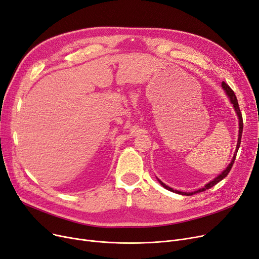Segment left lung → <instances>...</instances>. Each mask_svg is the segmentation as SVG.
<instances>
[{
    "label": "left lung",
    "mask_w": 259,
    "mask_h": 259,
    "mask_svg": "<svg viewBox=\"0 0 259 259\" xmlns=\"http://www.w3.org/2000/svg\"><path fill=\"white\" fill-rule=\"evenodd\" d=\"M222 88L224 89V91L227 92V94H228V96L230 97V99H231V102H232V104H233V106H234V108H235V111H236V113H237V115H238V118H239V137H238V143H237V147H236V151H235V154H234V156H233V160H232V162L230 163V165L228 166V168L226 170H224L221 175H219L216 179H213L212 181H210L208 184H206L203 188H201V189H199V190H196V192H194V193H182V192H179V190H175V189H172V188H170L169 186H167L166 184H164L162 181H160L159 180V182L161 183V185L164 187V188H166V189H168V190H170V192H174V193H176V194H180V195H184V196H193L194 194H197V193H201V192H204V190H206V189H209L210 187H212V186H215L217 183H219L221 180H223L224 178H226L228 175H229V172L231 171V169H232V166H233V164H234V162H235V159H236V155H237V151H238V149H239V146H240V142H241V136H242V129H243V120H242V114H241V111H240V108H239V105H238V100H237V98H236V95H235V93H234V91L233 90L230 88V85L228 84V83H226V82H222Z\"/></svg>",
    "instance_id": "obj_1"
}]
</instances>
